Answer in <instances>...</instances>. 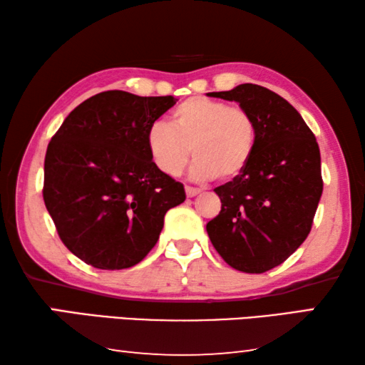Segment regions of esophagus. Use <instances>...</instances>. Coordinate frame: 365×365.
<instances>
[{
	"mask_svg": "<svg viewBox=\"0 0 365 365\" xmlns=\"http://www.w3.org/2000/svg\"><path fill=\"white\" fill-rule=\"evenodd\" d=\"M185 193H187L188 197H195L196 195L201 193L200 188H193V187H185Z\"/></svg>",
	"mask_w": 365,
	"mask_h": 365,
	"instance_id": "34e87169",
	"label": "esophagus"
}]
</instances>
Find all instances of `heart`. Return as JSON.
Returning a JSON list of instances; mask_svg holds the SVG:
<instances>
[{
    "label": "heart",
    "mask_w": 365,
    "mask_h": 365,
    "mask_svg": "<svg viewBox=\"0 0 365 365\" xmlns=\"http://www.w3.org/2000/svg\"><path fill=\"white\" fill-rule=\"evenodd\" d=\"M146 148L154 165L175 177L187 165L191 148L195 180H225L243 174L256 148V122L248 110L224 101L195 96L172 110L170 123L154 122L146 132Z\"/></svg>",
    "instance_id": "obj_1"
}]
</instances>
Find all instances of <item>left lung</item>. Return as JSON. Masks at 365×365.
<instances>
[{"label": "left lung", "mask_w": 365, "mask_h": 365, "mask_svg": "<svg viewBox=\"0 0 365 365\" xmlns=\"http://www.w3.org/2000/svg\"><path fill=\"white\" fill-rule=\"evenodd\" d=\"M207 95L248 110L256 148L243 174L214 190L222 209L206 230L228 265L262 274L287 261L311 232L324 188L319 145L298 110L261 85Z\"/></svg>", "instance_id": "1"}]
</instances>
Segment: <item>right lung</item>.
Segmentation results:
<instances>
[{"label":"right lung","instance_id":"add662e5","mask_svg":"<svg viewBox=\"0 0 365 365\" xmlns=\"http://www.w3.org/2000/svg\"><path fill=\"white\" fill-rule=\"evenodd\" d=\"M174 104V96L103 91L78 104L49 141L43 200L83 262L103 270L138 264L158 243L165 212L187 197L146 148L148 128Z\"/></svg>","mask_w":365,"mask_h":365}]
</instances>
